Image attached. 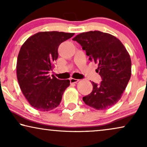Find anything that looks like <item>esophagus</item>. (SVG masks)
<instances>
[{
    "mask_svg": "<svg viewBox=\"0 0 147 147\" xmlns=\"http://www.w3.org/2000/svg\"><path fill=\"white\" fill-rule=\"evenodd\" d=\"M78 82H79V80L78 79H74V78H71L70 79V83L71 84H76Z\"/></svg>",
    "mask_w": 147,
    "mask_h": 147,
    "instance_id": "34e87169",
    "label": "esophagus"
}]
</instances>
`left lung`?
Returning <instances> with one entry per match:
<instances>
[{
  "mask_svg": "<svg viewBox=\"0 0 147 147\" xmlns=\"http://www.w3.org/2000/svg\"><path fill=\"white\" fill-rule=\"evenodd\" d=\"M82 45L90 61L98 64L100 84L92 82V92L83 97L86 104L96 110H105L117 103L131 76V59L118 38L99 31H88L73 39Z\"/></svg>",
  "mask_w": 147,
  "mask_h": 147,
  "instance_id": "obj_1",
  "label": "left lung"
}]
</instances>
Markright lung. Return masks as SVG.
Instances as JSON below:
<instances>
[{
    "label": "right lung",
    "mask_w": 147,
    "mask_h": 147,
    "mask_svg": "<svg viewBox=\"0 0 147 147\" xmlns=\"http://www.w3.org/2000/svg\"><path fill=\"white\" fill-rule=\"evenodd\" d=\"M74 35L64 32H39L21 46L17 62V80L23 95L35 109L50 111L61 102L70 81L51 78L48 74L57 59L60 44Z\"/></svg>",
    "instance_id": "right-lung-1"
}]
</instances>
